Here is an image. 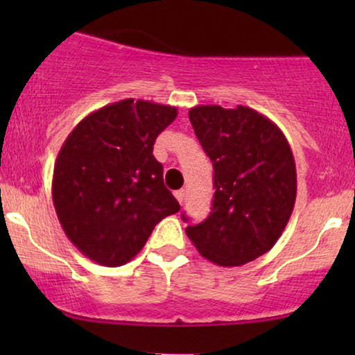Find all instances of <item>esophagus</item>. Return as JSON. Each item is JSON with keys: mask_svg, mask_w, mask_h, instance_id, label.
<instances>
[{"mask_svg": "<svg viewBox=\"0 0 355 355\" xmlns=\"http://www.w3.org/2000/svg\"><path fill=\"white\" fill-rule=\"evenodd\" d=\"M175 197H177V200L178 202H180V203H183V202H185V190H177V191H175Z\"/></svg>", "mask_w": 355, "mask_h": 355, "instance_id": "1", "label": "esophagus"}]
</instances>
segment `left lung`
<instances>
[{
    "label": "left lung",
    "mask_w": 355,
    "mask_h": 355,
    "mask_svg": "<svg viewBox=\"0 0 355 355\" xmlns=\"http://www.w3.org/2000/svg\"><path fill=\"white\" fill-rule=\"evenodd\" d=\"M189 118L214 165L215 195L209 217L185 232L210 262L243 266L275 245L294 210L291 145L274 121L242 105H200Z\"/></svg>",
    "instance_id": "left-lung-1"
}]
</instances>
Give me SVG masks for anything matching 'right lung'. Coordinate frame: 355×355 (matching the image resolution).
Segmentation results:
<instances>
[{"label":"right lung","mask_w":355,"mask_h":355,"mask_svg":"<svg viewBox=\"0 0 355 355\" xmlns=\"http://www.w3.org/2000/svg\"><path fill=\"white\" fill-rule=\"evenodd\" d=\"M177 113L170 105L121 100L89 113L64 140L53 205L67 237L93 262H130L155 225L180 210L153 157L155 140Z\"/></svg>","instance_id":"obj_1"}]
</instances>
